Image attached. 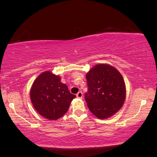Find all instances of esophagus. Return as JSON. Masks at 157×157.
I'll return each mask as SVG.
<instances>
[{"mask_svg": "<svg viewBox=\"0 0 157 157\" xmlns=\"http://www.w3.org/2000/svg\"><path fill=\"white\" fill-rule=\"evenodd\" d=\"M76 96L78 98H82V97H83V94H82V92H78L77 93Z\"/></svg>", "mask_w": 157, "mask_h": 157, "instance_id": "1", "label": "esophagus"}]
</instances>
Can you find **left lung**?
Here are the masks:
<instances>
[{"instance_id": "obj_1", "label": "left lung", "mask_w": 157, "mask_h": 157, "mask_svg": "<svg viewBox=\"0 0 157 157\" xmlns=\"http://www.w3.org/2000/svg\"><path fill=\"white\" fill-rule=\"evenodd\" d=\"M86 78L85 100L90 112L100 119L115 115L126 99V85L121 73L110 65L99 64L88 71Z\"/></svg>"}]
</instances>
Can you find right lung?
Segmentation results:
<instances>
[{"instance_id": "obj_1", "label": "right lung", "mask_w": 157, "mask_h": 157, "mask_svg": "<svg viewBox=\"0 0 157 157\" xmlns=\"http://www.w3.org/2000/svg\"><path fill=\"white\" fill-rule=\"evenodd\" d=\"M60 77L46 71L40 74L31 88V101L40 115L49 120H57L67 112L75 98Z\"/></svg>"}]
</instances>
